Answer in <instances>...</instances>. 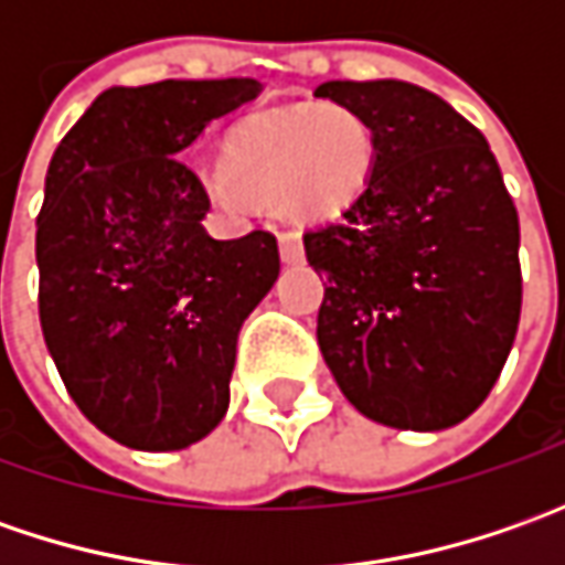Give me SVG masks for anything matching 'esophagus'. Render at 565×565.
I'll use <instances>...</instances> for the list:
<instances>
[{
	"instance_id": "esophagus-1",
	"label": "esophagus",
	"mask_w": 565,
	"mask_h": 565,
	"mask_svg": "<svg viewBox=\"0 0 565 565\" xmlns=\"http://www.w3.org/2000/svg\"><path fill=\"white\" fill-rule=\"evenodd\" d=\"M279 257H282V264H301L305 260V245H301L298 232H282L279 235Z\"/></svg>"
}]
</instances>
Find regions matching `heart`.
I'll return each instance as SVG.
<instances>
[{
  "mask_svg": "<svg viewBox=\"0 0 565 565\" xmlns=\"http://www.w3.org/2000/svg\"><path fill=\"white\" fill-rule=\"evenodd\" d=\"M371 125L349 106L257 116L232 128L223 168L206 172V194L226 210L292 198L305 213L333 216L359 198L374 169Z\"/></svg>",
  "mask_w": 565,
  "mask_h": 565,
  "instance_id": "obj_1",
  "label": "heart"
}]
</instances>
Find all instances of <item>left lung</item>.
Returning a JSON list of instances; mask_svg holds the SVG:
<instances>
[{"instance_id":"8db88e82","label":"left lung","mask_w":565,"mask_h":565,"mask_svg":"<svg viewBox=\"0 0 565 565\" xmlns=\"http://www.w3.org/2000/svg\"><path fill=\"white\" fill-rule=\"evenodd\" d=\"M315 97L374 135L371 179L308 228L327 279L317 342L342 396L399 430H446L488 399L522 311L519 213L484 135L408 81H327Z\"/></svg>"}]
</instances>
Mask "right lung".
<instances>
[{"label":"right lung","mask_w":565,"mask_h":565,"mask_svg":"<svg viewBox=\"0 0 565 565\" xmlns=\"http://www.w3.org/2000/svg\"><path fill=\"white\" fill-rule=\"evenodd\" d=\"M260 94L254 77L109 87L55 147L36 216L40 327L106 437L169 452L228 408L235 345L279 276L270 232L216 242L179 157Z\"/></svg>","instance_id":"right-lung-1"}]
</instances>
